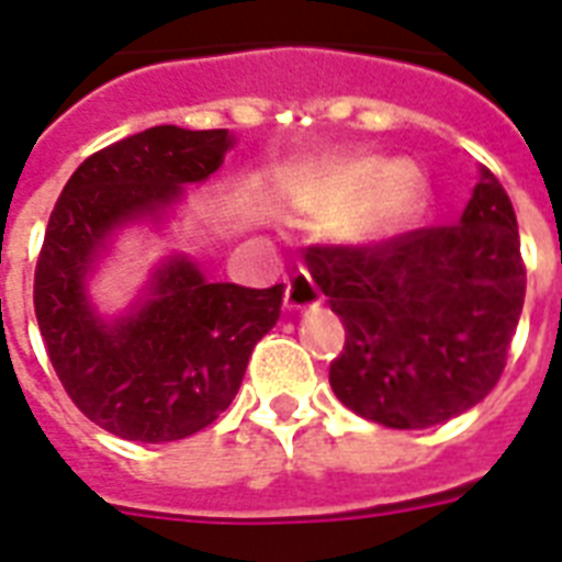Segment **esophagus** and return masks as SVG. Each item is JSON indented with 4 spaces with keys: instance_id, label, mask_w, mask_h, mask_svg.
Returning <instances> with one entry per match:
<instances>
[{
    "instance_id": "1",
    "label": "esophagus",
    "mask_w": 562,
    "mask_h": 562,
    "mask_svg": "<svg viewBox=\"0 0 562 562\" xmlns=\"http://www.w3.org/2000/svg\"><path fill=\"white\" fill-rule=\"evenodd\" d=\"M323 303V294L321 289L314 285V280L308 277L305 268L294 273L285 285V308L289 312H303V308H314V305Z\"/></svg>"
}]
</instances>
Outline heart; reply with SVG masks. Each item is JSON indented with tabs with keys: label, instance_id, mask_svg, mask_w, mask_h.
<instances>
[{
	"label": "heart",
	"instance_id": "b5f03b06",
	"mask_svg": "<svg viewBox=\"0 0 562 562\" xmlns=\"http://www.w3.org/2000/svg\"><path fill=\"white\" fill-rule=\"evenodd\" d=\"M363 189L368 193L344 218V234L352 239H367L407 216L422 199V176L404 161L390 164L384 170L369 158L344 161L335 164L331 170L314 181L305 195V204L312 213L328 216V213H340L344 207H349Z\"/></svg>",
	"mask_w": 562,
	"mask_h": 562
}]
</instances>
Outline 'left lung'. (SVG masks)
<instances>
[{"mask_svg": "<svg viewBox=\"0 0 562 562\" xmlns=\"http://www.w3.org/2000/svg\"><path fill=\"white\" fill-rule=\"evenodd\" d=\"M305 266L346 344L331 390L352 413L424 430L485 398L503 378L526 300L514 204L491 170L453 225L360 245L321 241Z\"/></svg>", "mask_w": 562, "mask_h": 562, "instance_id": "obj_1", "label": "left lung"}]
</instances>
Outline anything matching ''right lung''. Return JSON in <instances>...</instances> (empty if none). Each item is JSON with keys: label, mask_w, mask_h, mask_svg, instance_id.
Returning <instances> with one entry per match:
<instances>
[{"label": "right lung", "mask_w": 562, "mask_h": 562, "mask_svg": "<svg viewBox=\"0 0 562 562\" xmlns=\"http://www.w3.org/2000/svg\"><path fill=\"white\" fill-rule=\"evenodd\" d=\"M227 130L153 126L89 155L63 187L34 271L45 352L77 409L130 441H176L231 407L254 346L280 321L285 285L207 282L184 257L155 271L149 300L106 326L83 277L117 225L147 216L204 181L231 149Z\"/></svg>", "instance_id": "add662e5"}]
</instances>
